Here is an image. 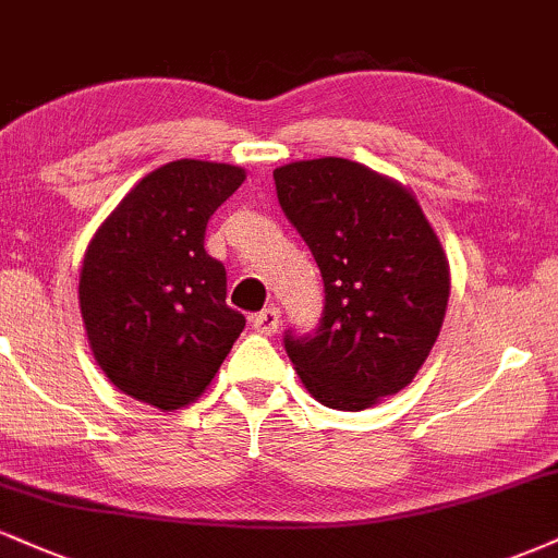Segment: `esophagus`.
Returning a JSON list of instances; mask_svg holds the SVG:
<instances>
[{"instance_id":"1","label":"esophagus","mask_w":558,"mask_h":558,"mask_svg":"<svg viewBox=\"0 0 558 558\" xmlns=\"http://www.w3.org/2000/svg\"><path fill=\"white\" fill-rule=\"evenodd\" d=\"M252 328L259 332V336H272L280 328V310L278 306H267L259 315L252 317Z\"/></svg>"}]
</instances>
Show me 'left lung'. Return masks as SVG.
<instances>
[{
	"label": "left lung",
	"instance_id": "obj_1",
	"mask_svg": "<svg viewBox=\"0 0 558 558\" xmlns=\"http://www.w3.org/2000/svg\"><path fill=\"white\" fill-rule=\"evenodd\" d=\"M278 202L325 283L315 336L286 332L288 360L319 403L360 412L414 380L438 341L448 259L412 191L341 157L272 172Z\"/></svg>",
	"mask_w": 558,
	"mask_h": 558
}]
</instances>
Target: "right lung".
<instances>
[{
    "label": "right lung",
    "instance_id": "obj_1",
    "mask_svg": "<svg viewBox=\"0 0 558 558\" xmlns=\"http://www.w3.org/2000/svg\"><path fill=\"white\" fill-rule=\"evenodd\" d=\"M235 165L175 159L133 185L81 267L88 345L118 390L181 409L207 390L246 317L226 304V267L204 252L209 217L243 183Z\"/></svg>",
    "mask_w": 558,
    "mask_h": 558
}]
</instances>
